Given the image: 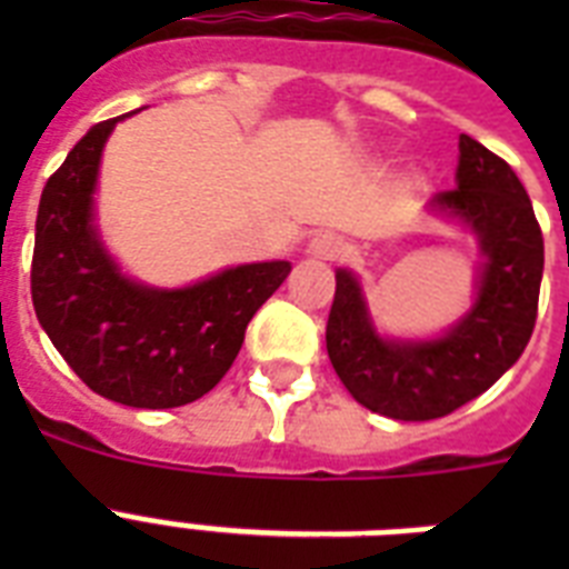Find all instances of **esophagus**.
I'll return each mask as SVG.
<instances>
[{
	"label": "esophagus",
	"mask_w": 569,
	"mask_h": 569,
	"mask_svg": "<svg viewBox=\"0 0 569 569\" xmlns=\"http://www.w3.org/2000/svg\"><path fill=\"white\" fill-rule=\"evenodd\" d=\"M310 253L316 259H339L346 253V241L339 239L337 232H319L310 241Z\"/></svg>",
	"instance_id": "1"
}]
</instances>
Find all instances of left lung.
<instances>
[{"label":"left lung","instance_id":"obj_1","mask_svg":"<svg viewBox=\"0 0 569 569\" xmlns=\"http://www.w3.org/2000/svg\"><path fill=\"white\" fill-rule=\"evenodd\" d=\"M458 189L431 206L478 236L485 268L472 310L428 342L378 337L357 277L337 271L328 316V357L346 389L372 413L428 422L455 413L511 369L538 321L543 232L511 164L476 138L460 136Z\"/></svg>","mask_w":569,"mask_h":569}]
</instances>
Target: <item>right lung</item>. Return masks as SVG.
I'll return each mask as SVG.
<instances>
[{
  "label": "right lung",
  "instance_id": "add662e5",
  "mask_svg": "<svg viewBox=\"0 0 569 569\" xmlns=\"http://www.w3.org/2000/svg\"><path fill=\"white\" fill-rule=\"evenodd\" d=\"M102 120L43 186L34 223L31 303L40 328L88 387L127 407H182L227 375L253 312L289 262L227 268L186 289H150L118 271L93 230Z\"/></svg>",
  "mask_w": 569,
  "mask_h": 569
}]
</instances>
